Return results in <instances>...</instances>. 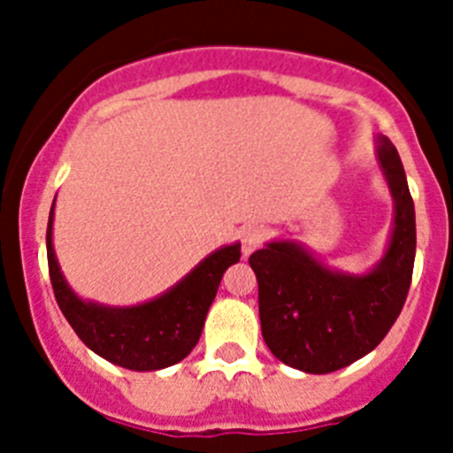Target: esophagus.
<instances>
[{
	"label": "esophagus",
	"instance_id": "1",
	"mask_svg": "<svg viewBox=\"0 0 453 453\" xmlns=\"http://www.w3.org/2000/svg\"><path fill=\"white\" fill-rule=\"evenodd\" d=\"M265 242V229L258 226V224H247L245 229L240 231V247H242V254L250 256L251 251L258 250V247Z\"/></svg>",
	"mask_w": 453,
	"mask_h": 453
}]
</instances>
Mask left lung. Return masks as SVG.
<instances>
[{
    "label": "left lung",
    "instance_id": "8db88e82",
    "mask_svg": "<svg viewBox=\"0 0 453 453\" xmlns=\"http://www.w3.org/2000/svg\"><path fill=\"white\" fill-rule=\"evenodd\" d=\"M379 163L395 199V229L370 274L326 270L295 242H270L250 256L263 340L295 370L329 374L351 365L386 338L402 313L413 279L415 206L402 158L383 135Z\"/></svg>",
    "mask_w": 453,
    "mask_h": 453
}]
</instances>
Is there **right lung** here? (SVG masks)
Masks as SVG:
<instances>
[{
	"label": "right lung",
	"mask_w": 453,
	"mask_h": 453,
	"mask_svg": "<svg viewBox=\"0 0 453 453\" xmlns=\"http://www.w3.org/2000/svg\"><path fill=\"white\" fill-rule=\"evenodd\" d=\"M47 224V263L54 297L74 334L106 361L135 372L163 370L183 361L197 345L208 308L218 295L224 272L240 261V245H229L203 258L181 283L154 302L131 308H108L81 302L70 290L51 247Z\"/></svg>",
	"instance_id": "add662e5"
}]
</instances>
